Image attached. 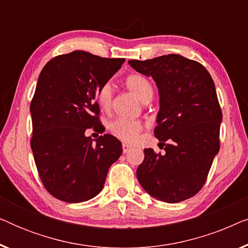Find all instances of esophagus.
Instances as JSON below:
<instances>
[{
  "instance_id": "obj_1",
  "label": "esophagus",
  "mask_w": 248,
  "mask_h": 248,
  "mask_svg": "<svg viewBox=\"0 0 248 248\" xmlns=\"http://www.w3.org/2000/svg\"><path fill=\"white\" fill-rule=\"evenodd\" d=\"M131 145H128V144H123V145H122V149H123V152H124V154H126V152H128V151H130L131 150Z\"/></svg>"
}]
</instances>
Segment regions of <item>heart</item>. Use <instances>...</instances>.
<instances>
[{
  "instance_id": "b5f03b06",
  "label": "heart",
  "mask_w": 248,
  "mask_h": 248,
  "mask_svg": "<svg viewBox=\"0 0 248 248\" xmlns=\"http://www.w3.org/2000/svg\"><path fill=\"white\" fill-rule=\"evenodd\" d=\"M125 84L141 101L151 99L154 88L150 81L141 74H131L125 79ZM113 98V88L109 82L104 83L97 93L99 106L106 109L110 106ZM109 131L114 137L124 142H133L142 131V123L130 118L118 117L109 123Z\"/></svg>"
}]
</instances>
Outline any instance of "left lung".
<instances>
[{"label":"left lung","mask_w":248,"mask_h":248,"mask_svg":"<svg viewBox=\"0 0 248 248\" xmlns=\"http://www.w3.org/2000/svg\"><path fill=\"white\" fill-rule=\"evenodd\" d=\"M128 64L157 83L160 109L155 135L166 151L161 155L144 149L138 181L160 201L192 198L204 185L220 149L222 111L212 78L201 63L177 54Z\"/></svg>","instance_id":"left-lung-1"}]
</instances>
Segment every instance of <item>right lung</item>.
Instances as JSON below:
<instances>
[{"label":"right lung","mask_w":248,"mask_h":248,"mask_svg":"<svg viewBox=\"0 0 248 248\" xmlns=\"http://www.w3.org/2000/svg\"><path fill=\"white\" fill-rule=\"evenodd\" d=\"M124 62L74 50L54 57L39 74L30 104V144L43 185L61 201L94 198L122 155L121 142L113 135L93 142L84 132L103 128L97 93Z\"/></svg>","instance_id":"1"}]
</instances>
